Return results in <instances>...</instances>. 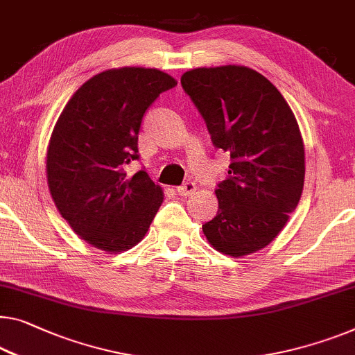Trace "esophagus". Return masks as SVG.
<instances>
[{
	"mask_svg": "<svg viewBox=\"0 0 355 355\" xmlns=\"http://www.w3.org/2000/svg\"><path fill=\"white\" fill-rule=\"evenodd\" d=\"M196 188H198V187H196L194 182H187V183H183L182 187H178L177 191H178L180 196H184V198H187V196L194 194Z\"/></svg>",
	"mask_w": 355,
	"mask_h": 355,
	"instance_id": "obj_1",
	"label": "esophagus"
}]
</instances>
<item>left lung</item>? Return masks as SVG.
<instances>
[{
  "label": "left lung",
  "instance_id": "1",
  "mask_svg": "<svg viewBox=\"0 0 355 355\" xmlns=\"http://www.w3.org/2000/svg\"><path fill=\"white\" fill-rule=\"evenodd\" d=\"M183 91L202 116L215 148L228 151L218 214L202 225L216 250L242 257L274 241L300 202L304 145L293 111L276 86L247 67L196 68Z\"/></svg>",
  "mask_w": 355,
  "mask_h": 355
}]
</instances>
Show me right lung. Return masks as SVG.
<instances>
[{"instance_id":"obj_1","label":"right lung","mask_w":355,"mask_h":355,"mask_svg":"<svg viewBox=\"0 0 355 355\" xmlns=\"http://www.w3.org/2000/svg\"><path fill=\"white\" fill-rule=\"evenodd\" d=\"M177 81L156 68L98 73L62 111L47 150V184L60 215L84 241L123 252L144 239L162 204V189L139 161L144 116Z\"/></svg>"}]
</instances>
